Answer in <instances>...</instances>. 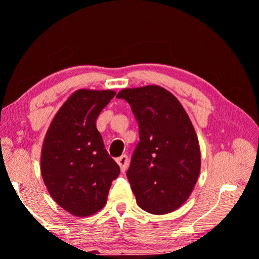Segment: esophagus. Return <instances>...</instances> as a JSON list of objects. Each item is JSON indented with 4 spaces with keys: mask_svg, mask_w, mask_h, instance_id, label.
Here are the masks:
<instances>
[{
    "mask_svg": "<svg viewBox=\"0 0 259 259\" xmlns=\"http://www.w3.org/2000/svg\"><path fill=\"white\" fill-rule=\"evenodd\" d=\"M117 163H119V165H120V168H121V171L122 172H124L126 169H128V166H129V159H128V156H126L125 154L124 155H121L120 157H117Z\"/></svg>",
    "mask_w": 259,
    "mask_h": 259,
    "instance_id": "1",
    "label": "esophagus"
}]
</instances>
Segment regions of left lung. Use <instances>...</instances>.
<instances>
[{"label": "left lung", "mask_w": 259, "mask_h": 259, "mask_svg": "<svg viewBox=\"0 0 259 259\" xmlns=\"http://www.w3.org/2000/svg\"><path fill=\"white\" fill-rule=\"evenodd\" d=\"M131 106L139 126L126 177L143 210L163 214L191 195L201 168L198 136L175 96L159 85L123 89L116 95Z\"/></svg>", "instance_id": "8db88e82"}]
</instances>
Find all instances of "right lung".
I'll return each mask as SVG.
<instances>
[{
  "mask_svg": "<svg viewBox=\"0 0 259 259\" xmlns=\"http://www.w3.org/2000/svg\"><path fill=\"white\" fill-rule=\"evenodd\" d=\"M114 96L112 90L75 91L57 112L43 142V181L51 198L74 216L99 211L120 174L96 126Z\"/></svg>",
  "mask_w": 259,
  "mask_h": 259,
  "instance_id": "1",
  "label": "right lung"
}]
</instances>
